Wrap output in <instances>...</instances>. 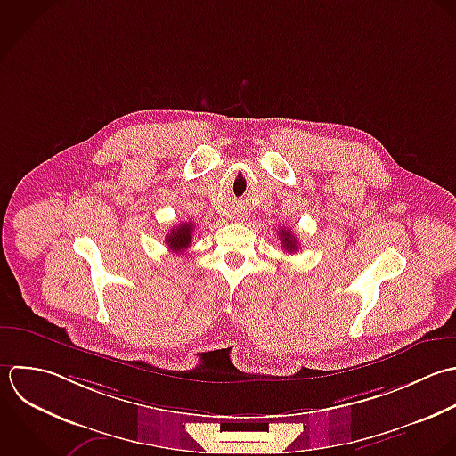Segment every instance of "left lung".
<instances>
[{"label": "left lung", "instance_id": "left-lung-1", "mask_svg": "<svg viewBox=\"0 0 456 456\" xmlns=\"http://www.w3.org/2000/svg\"><path fill=\"white\" fill-rule=\"evenodd\" d=\"M279 240H281V243H282V248H284L288 254H289V252L293 254V252L298 250V240H297V236L293 234V231L282 227V229L279 231Z\"/></svg>", "mask_w": 456, "mask_h": 456}]
</instances>
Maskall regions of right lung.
Here are the masks:
<instances>
[{"mask_svg":"<svg viewBox=\"0 0 456 456\" xmlns=\"http://www.w3.org/2000/svg\"><path fill=\"white\" fill-rule=\"evenodd\" d=\"M191 236H193V224L183 222L170 229V232L165 238V243L172 252H184L191 243Z\"/></svg>","mask_w":456,"mask_h":456,"instance_id":"1","label":"right lung"}]
</instances>
